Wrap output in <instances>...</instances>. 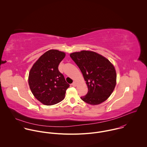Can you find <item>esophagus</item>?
<instances>
[{
    "instance_id": "obj_1",
    "label": "esophagus",
    "mask_w": 147,
    "mask_h": 147,
    "mask_svg": "<svg viewBox=\"0 0 147 147\" xmlns=\"http://www.w3.org/2000/svg\"><path fill=\"white\" fill-rule=\"evenodd\" d=\"M76 85H77V84H76V82H74V83L72 84V85L73 86H76Z\"/></svg>"
}]
</instances>
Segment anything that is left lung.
<instances>
[{"label":"left lung","instance_id":"1","mask_svg":"<svg viewBox=\"0 0 147 147\" xmlns=\"http://www.w3.org/2000/svg\"><path fill=\"white\" fill-rule=\"evenodd\" d=\"M70 57L81 70L88 88L86 95L81 99L89 105L104 102L111 94L117 83L114 65L102 55L92 51L74 52Z\"/></svg>","mask_w":147,"mask_h":147}]
</instances>
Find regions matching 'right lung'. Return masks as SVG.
Listing matches in <instances>:
<instances>
[{"mask_svg": "<svg viewBox=\"0 0 147 147\" xmlns=\"http://www.w3.org/2000/svg\"><path fill=\"white\" fill-rule=\"evenodd\" d=\"M65 56L63 51L49 50L33 64L29 71V88L34 97L43 105H55L65 97L69 84L58 70Z\"/></svg>", "mask_w": 147, "mask_h": 147, "instance_id": "1", "label": "right lung"}]
</instances>
